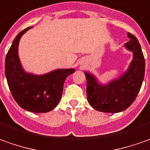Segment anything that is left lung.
<instances>
[{
	"instance_id": "1",
	"label": "left lung",
	"mask_w": 150,
	"mask_h": 150,
	"mask_svg": "<svg viewBox=\"0 0 150 150\" xmlns=\"http://www.w3.org/2000/svg\"><path fill=\"white\" fill-rule=\"evenodd\" d=\"M127 35L129 41L125 44V47L132 52L133 59L125 73L105 84L99 82L92 73H84L87 78V101L98 111L118 113L126 110L140 90L144 77V58L136 37L130 33Z\"/></svg>"
}]
</instances>
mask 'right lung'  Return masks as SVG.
<instances>
[{
  "mask_svg": "<svg viewBox=\"0 0 150 150\" xmlns=\"http://www.w3.org/2000/svg\"><path fill=\"white\" fill-rule=\"evenodd\" d=\"M31 28H26L15 38L6 57L5 73L12 96L21 108L30 112L45 113L59 104L64 82L75 69H55L42 75L27 73L19 58L18 47L22 35Z\"/></svg>",
  "mask_w": 150,
  "mask_h": 150,
  "instance_id": "add662e5",
  "label": "right lung"
}]
</instances>
